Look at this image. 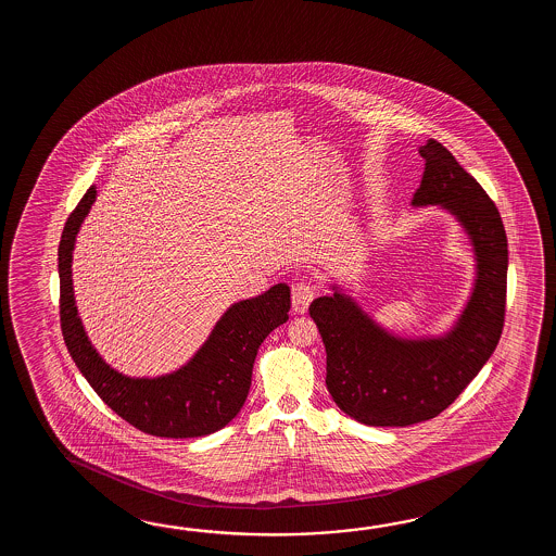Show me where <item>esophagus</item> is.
Listing matches in <instances>:
<instances>
[{
    "mask_svg": "<svg viewBox=\"0 0 556 556\" xmlns=\"http://www.w3.org/2000/svg\"><path fill=\"white\" fill-rule=\"evenodd\" d=\"M314 295H316V283L312 282L307 276L292 283V307L295 314H304Z\"/></svg>",
    "mask_w": 556,
    "mask_h": 556,
    "instance_id": "34e87169",
    "label": "esophagus"
}]
</instances>
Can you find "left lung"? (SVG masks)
<instances>
[{
	"instance_id": "left-lung-1",
	"label": "left lung",
	"mask_w": 556,
	"mask_h": 556,
	"mask_svg": "<svg viewBox=\"0 0 556 556\" xmlns=\"http://www.w3.org/2000/svg\"><path fill=\"white\" fill-rule=\"evenodd\" d=\"M419 153L426 170L414 204H443L462 220L479 273L457 328L439 340L391 338L338 292L309 304L328 355V391L366 426H414L445 412L495 352L505 326L508 250L498 208L441 142L429 139Z\"/></svg>"
}]
</instances>
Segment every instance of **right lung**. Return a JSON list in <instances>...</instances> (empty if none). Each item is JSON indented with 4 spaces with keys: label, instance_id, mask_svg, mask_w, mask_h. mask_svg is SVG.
<instances>
[{
    "label": "right lung",
    "instance_id": "right-lung-1",
    "mask_svg": "<svg viewBox=\"0 0 556 556\" xmlns=\"http://www.w3.org/2000/svg\"><path fill=\"white\" fill-rule=\"evenodd\" d=\"M94 187L70 214L60 242V318L70 355L94 393L127 424L156 438H202L228 426L247 402L261 343L290 312V288L238 302L182 369L156 379H132L106 366L85 336L72 286L75 235L94 201Z\"/></svg>",
    "mask_w": 556,
    "mask_h": 556
}]
</instances>
